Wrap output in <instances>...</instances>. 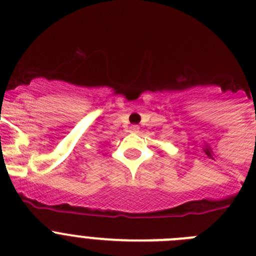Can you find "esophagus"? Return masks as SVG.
I'll return each mask as SVG.
<instances>
[{"label": "esophagus", "mask_w": 256, "mask_h": 256, "mask_svg": "<svg viewBox=\"0 0 256 256\" xmlns=\"http://www.w3.org/2000/svg\"><path fill=\"white\" fill-rule=\"evenodd\" d=\"M139 130H140V128L138 125H132L130 128V132H132V134H136V132H139Z\"/></svg>", "instance_id": "34e87169"}]
</instances>
